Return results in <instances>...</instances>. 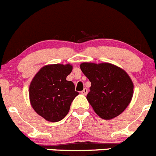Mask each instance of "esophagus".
Wrapping results in <instances>:
<instances>
[{
  "label": "esophagus",
  "mask_w": 156,
  "mask_h": 156,
  "mask_svg": "<svg viewBox=\"0 0 156 156\" xmlns=\"http://www.w3.org/2000/svg\"><path fill=\"white\" fill-rule=\"evenodd\" d=\"M81 94H83V95H86L87 94V88H84L83 91H81Z\"/></svg>",
  "instance_id": "obj_1"
}]
</instances>
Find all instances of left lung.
Masks as SVG:
<instances>
[{"instance_id": "obj_1", "label": "left lung", "mask_w": 156, "mask_h": 156, "mask_svg": "<svg viewBox=\"0 0 156 156\" xmlns=\"http://www.w3.org/2000/svg\"><path fill=\"white\" fill-rule=\"evenodd\" d=\"M80 69L91 83L87 99L103 119H112L129 106L133 83L123 69L109 63H82Z\"/></svg>"}]
</instances>
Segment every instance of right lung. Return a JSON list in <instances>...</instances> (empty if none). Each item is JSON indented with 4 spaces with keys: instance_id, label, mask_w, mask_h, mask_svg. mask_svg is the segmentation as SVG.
Masks as SVG:
<instances>
[{
    "instance_id": "add662e5",
    "label": "right lung",
    "mask_w": 156,
    "mask_h": 156,
    "mask_svg": "<svg viewBox=\"0 0 156 156\" xmlns=\"http://www.w3.org/2000/svg\"><path fill=\"white\" fill-rule=\"evenodd\" d=\"M70 65L44 66L34 76L29 87L30 104L35 112L51 122H59L69 113L72 102L79 93L72 81Z\"/></svg>"
}]
</instances>
